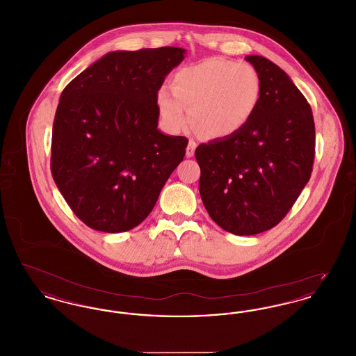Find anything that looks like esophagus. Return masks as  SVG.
Segmentation results:
<instances>
[{"label": "esophagus", "instance_id": "34e87169", "mask_svg": "<svg viewBox=\"0 0 356 356\" xmlns=\"http://www.w3.org/2000/svg\"><path fill=\"white\" fill-rule=\"evenodd\" d=\"M196 147H197V144H196L193 140H189V143H188V147H186V157H192V156L195 154Z\"/></svg>", "mask_w": 356, "mask_h": 356}]
</instances>
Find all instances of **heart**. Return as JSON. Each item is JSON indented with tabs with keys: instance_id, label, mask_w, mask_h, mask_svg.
Here are the masks:
<instances>
[{
	"instance_id": "1",
	"label": "heart",
	"mask_w": 356,
	"mask_h": 356,
	"mask_svg": "<svg viewBox=\"0 0 356 356\" xmlns=\"http://www.w3.org/2000/svg\"><path fill=\"white\" fill-rule=\"evenodd\" d=\"M170 93L160 89L156 106L170 134H181L191 122L212 138L236 135L254 118L261 99V81L247 63L211 57L177 70ZM191 118H188V113Z\"/></svg>"
}]
</instances>
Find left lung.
<instances>
[{"label":"left lung","mask_w":356,"mask_h":356,"mask_svg":"<svg viewBox=\"0 0 356 356\" xmlns=\"http://www.w3.org/2000/svg\"><path fill=\"white\" fill-rule=\"evenodd\" d=\"M245 60L261 81L254 118L236 135L195 152L205 209L238 236L261 234L284 219L311 177L315 157L314 116L303 93L266 57Z\"/></svg>","instance_id":"8db88e82"}]
</instances>
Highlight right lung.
I'll return each mask as SVG.
<instances>
[{
	"mask_svg": "<svg viewBox=\"0 0 356 356\" xmlns=\"http://www.w3.org/2000/svg\"><path fill=\"white\" fill-rule=\"evenodd\" d=\"M186 49L111 51L69 83L51 132L53 180L88 227L125 232L151 212L188 140L157 129L156 96Z\"/></svg>",
	"mask_w": 356,
	"mask_h": 356,
	"instance_id": "right-lung-1",
	"label": "right lung"
}]
</instances>
